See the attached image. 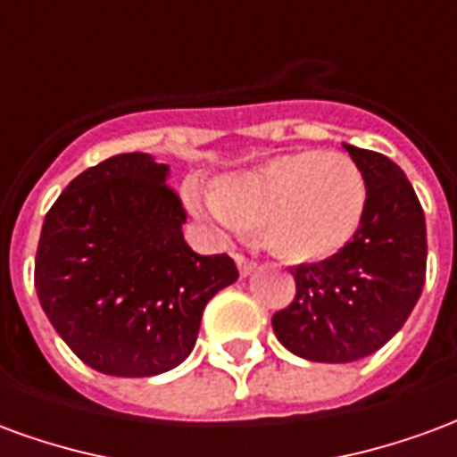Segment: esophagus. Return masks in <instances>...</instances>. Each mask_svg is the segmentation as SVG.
Returning <instances> with one entry per match:
<instances>
[{
  "label": "esophagus",
  "mask_w": 457,
  "mask_h": 457,
  "mask_svg": "<svg viewBox=\"0 0 457 457\" xmlns=\"http://www.w3.org/2000/svg\"><path fill=\"white\" fill-rule=\"evenodd\" d=\"M235 262H237V269H239V274H242V277H247V274H252V271L257 269V264H254L252 259L242 257V254H237V257H235Z\"/></svg>",
  "instance_id": "esophagus-1"
}]
</instances>
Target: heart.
Returning a JSON list of instances; mask_svg holds the SVG:
<instances>
[{"label":"heart","instance_id":"heart-1","mask_svg":"<svg viewBox=\"0 0 457 457\" xmlns=\"http://www.w3.org/2000/svg\"><path fill=\"white\" fill-rule=\"evenodd\" d=\"M364 200L362 173L347 156L298 149L220 176L210 195L190 193V208L220 235L259 229L278 257L318 262L354 237Z\"/></svg>","mask_w":457,"mask_h":457}]
</instances>
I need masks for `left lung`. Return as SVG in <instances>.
<instances>
[{
    "instance_id": "obj_1",
    "label": "left lung",
    "mask_w": 457,
    "mask_h": 457,
    "mask_svg": "<svg viewBox=\"0 0 457 457\" xmlns=\"http://www.w3.org/2000/svg\"><path fill=\"white\" fill-rule=\"evenodd\" d=\"M343 146L367 188L362 222L333 257L291 271L296 296L271 318L278 343L311 362L377 353L402 330L426 281V220L409 179L384 154Z\"/></svg>"
}]
</instances>
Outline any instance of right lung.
I'll use <instances>...</instances> for the list:
<instances>
[{
  "label": "right lung",
  "mask_w": 457,
  "mask_h": 457,
  "mask_svg": "<svg viewBox=\"0 0 457 457\" xmlns=\"http://www.w3.org/2000/svg\"><path fill=\"white\" fill-rule=\"evenodd\" d=\"M166 179L169 166L149 154H117L71 180L44 220L36 294L55 333L97 372L179 367L210 298L239 277L228 254L188 247L186 210Z\"/></svg>",
  "instance_id": "right-lung-1"
}]
</instances>
